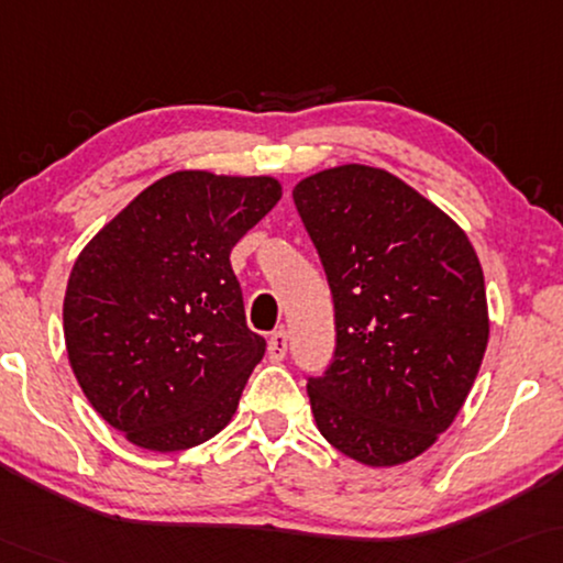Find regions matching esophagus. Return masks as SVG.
<instances>
[{
	"mask_svg": "<svg viewBox=\"0 0 563 563\" xmlns=\"http://www.w3.org/2000/svg\"><path fill=\"white\" fill-rule=\"evenodd\" d=\"M267 354H271L273 362H283L285 354H288V334L285 331H275L271 336V342H267Z\"/></svg>",
	"mask_w": 563,
	"mask_h": 563,
	"instance_id": "esophagus-1",
	"label": "esophagus"
}]
</instances>
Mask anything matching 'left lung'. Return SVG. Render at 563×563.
<instances>
[{"instance_id":"1","label":"left lung","mask_w":563,"mask_h":563,"mask_svg":"<svg viewBox=\"0 0 563 563\" xmlns=\"http://www.w3.org/2000/svg\"><path fill=\"white\" fill-rule=\"evenodd\" d=\"M292 201L334 296L336 352L308 400L321 437L364 466L421 456L454 423L489 339L464 229L393 173L346 163Z\"/></svg>"}]
</instances>
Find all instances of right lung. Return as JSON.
Here are the masks:
<instances>
[{
    "label": "right lung",
    "mask_w": 563,
    "mask_h": 563,
    "mask_svg": "<svg viewBox=\"0 0 563 563\" xmlns=\"http://www.w3.org/2000/svg\"><path fill=\"white\" fill-rule=\"evenodd\" d=\"M273 176L176 170L91 236L63 298L70 369L93 410L147 451H186L232 421L265 354L232 247L280 201Z\"/></svg>",
    "instance_id": "right-lung-1"
}]
</instances>
